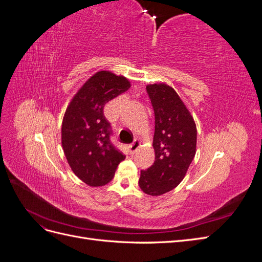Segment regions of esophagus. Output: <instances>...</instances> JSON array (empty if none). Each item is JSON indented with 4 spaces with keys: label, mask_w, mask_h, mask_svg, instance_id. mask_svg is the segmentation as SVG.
Segmentation results:
<instances>
[{
    "label": "esophagus",
    "mask_w": 262,
    "mask_h": 262,
    "mask_svg": "<svg viewBox=\"0 0 262 262\" xmlns=\"http://www.w3.org/2000/svg\"><path fill=\"white\" fill-rule=\"evenodd\" d=\"M140 146V141L139 140H134L132 143L128 146V149H129V153L130 154H134L137 152V149L139 148Z\"/></svg>",
    "instance_id": "1"
}]
</instances>
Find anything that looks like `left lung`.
Here are the masks:
<instances>
[{"label":"left lung","instance_id":"1","mask_svg":"<svg viewBox=\"0 0 262 262\" xmlns=\"http://www.w3.org/2000/svg\"><path fill=\"white\" fill-rule=\"evenodd\" d=\"M153 106L155 161L141 170L139 186L149 195H161L176 188L184 179L195 155L196 128L192 116L172 87L146 86Z\"/></svg>","mask_w":262,"mask_h":262}]
</instances>
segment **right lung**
Listing matches in <instances>:
<instances>
[{"mask_svg":"<svg viewBox=\"0 0 262 262\" xmlns=\"http://www.w3.org/2000/svg\"><path fill=\"white\" fill-rule=\"evenodd\" d=\"M129 89L125 77L100 71L81 87L67 109L62 122V147L73 172L89 186L108 184L125 158L110 141L113 131L104 116V107Z\"/></svg>","mask_w":262,"mask_h":262,"instance_id":"1","label":"right lung"}]
</instances>
